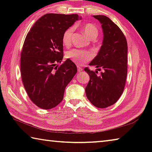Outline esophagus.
<instances>
[{
	"label": "esophagus",
	"instance_id": "1",
	"mask_svg": "<svg viewBox=\"0 0 152 152\" xmlns=\"http://www.w3.org/2000/svg\"><path fill=\"white\" fill-rule=\"evenodd\" d=\"M77 68H78V71L79 72H80L82 71V68H81L80 66H78Z\"/></svg>",
	"mask_w": 152,
	"mask_h": 152
}]
</instances>
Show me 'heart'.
<instances>
[{
  "mask_svg": "<svg viewBox=\"0 0 152 152\" xmlns=\"http://www.w3.org/2000/svg\"><path fill=\"white\" fill-rule=\"evenodd\" d=\"M82 29L84 34L91 39H94L99 35V30L97 27L90 23L84 24L82 26ZM74 30V27H70L66 29L63 33L61 39L62 43L66 47H69L71 45ZM66 58L78 65H82L86 61L91 60L92 58V54L88 51L73 49L66 51Z\"/></svg>",
  "mask_w": 152,
  "mask_h": 152,
  "instance_id": "1",
  "label": "heart"
}]
</instances>
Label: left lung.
I'll list each match as a JSON object with an SVG mask.
<instances>
[{"label":"left lung","instance_id":"8db88e82","mask_svg":"<svg viewBox=\"0 0 152 152\" xmlns=\"http://www.w3.org/2000/svg\"><path fill=\"white\" fill-rule=\"evenodd\" d=\"M99 20L103 31L102 45L89 66L104 70L101 75L97 71L84 70L90 80L85 88L90 102L97 108H107L115 104L124 90L127 74V43L120 28L104 15H93Z\"/></svg>","mask_w":152,"mask_h":152}]
</instances>
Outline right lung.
Masks as SVG:
<instances>
[{"instance_id":"add662e5","label":"right lung","mask_w":152,"mask_h":152,"mask_svg":"<svg viewBox=\"0 0 152 152\" xmlns=\"http://www.w3.org/2000/svg\"><path fill=\"white\" fill-rule=\"evenodd\" d=\"M77 14L48 13L40 17L27 33L20 53V73L25 91L33 103L50 109L63 100L66 86L77 72L76 64L62 61V35Z\"/></svg>"}]
</instances>
